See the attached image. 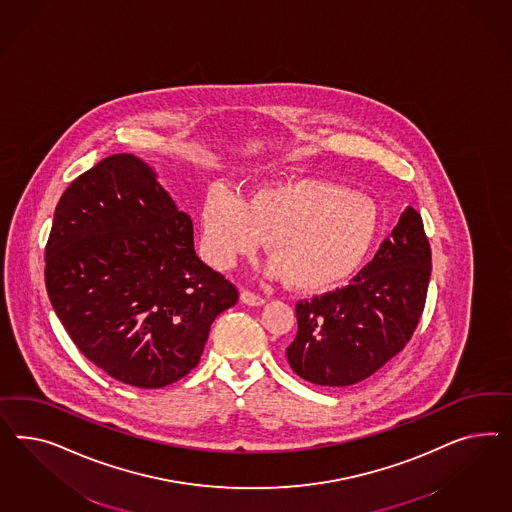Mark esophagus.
<instances>
[{"mask_svg":"<svg viewBox=\"0 0 512 512\" xmlns=\"http://www.w3.org/2000/svg\"><path fill=\"white\" fill-rule=\"evenodd\" d=\"M240 300H242L244 304H248V306H261L264 302L263 296L257 295V293L249 291V289H242V293H240Z\"/></svg>","mask_w":512,"mask_h":512,"instance_id":"1","label":"esophagus"}]
</instances>
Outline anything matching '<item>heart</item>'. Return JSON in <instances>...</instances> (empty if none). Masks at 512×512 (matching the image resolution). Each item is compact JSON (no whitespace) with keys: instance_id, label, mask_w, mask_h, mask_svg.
Segmentation results:
<instances>
[{"instance_id":"heart-1","label":"heart","mask_w":512,"mask_h":512,"mask_svg":"<svg viewBox=\"0 0 512 512\" xmlns=\"http://www.w3.org/2000/svg\"><path fill=\"white\" fill-rule=\"evenodd\" d=\"M202 249L227 268L251 255L266 238L272 272L302 291L328 289L351 276L381 229L373 199L345 187L298 178L255 189L240 199L212 189L202 204Z\"/></svg>"}]
</instances>
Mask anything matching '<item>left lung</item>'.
<instances>
[{
  "mask_svg": "<svg viewBox=\"0 0 512 512\" xmlns=\"http://www.w3.org/2000/svg\"><path fill=\"white\" fill-rule=\"evenodd\" d=\"M430 272L424 223L409 206L349 285L296 302L298 330L287 347L293 372L323 387L368 379L403 351L417 330Z\"/></svg>",
  "mask_w": 512,
  "mask_h": 512,
  "instance_id": "8db88e82",
  "label": "left lung"
}]
</instances>
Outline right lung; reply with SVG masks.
<instances>
[{
    "mask_svg": "<svg viewBox=\"0 0 512 512\" xmlns=\"http://www.w3.org/2000/svg\"><path fill=\"white\" fill-rule=\"evenodd\" d=\"M52 308L78 351L116 381L161 388L201 360L238 289L202 263L193 221L133 154L63 191L45 248Z\"/></svg>",
    "mask_w": 512,
    "mask_h": 512,
    "instance_id": "1",
    "label": "right lung"
}]
</instances>
